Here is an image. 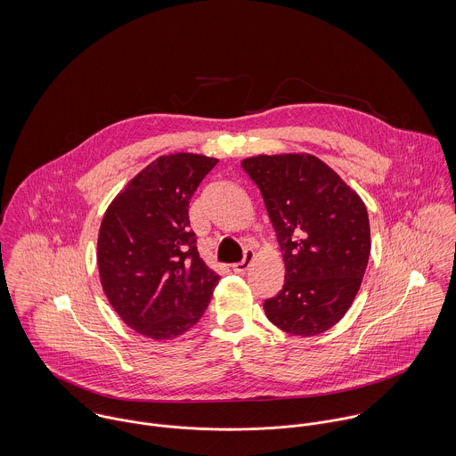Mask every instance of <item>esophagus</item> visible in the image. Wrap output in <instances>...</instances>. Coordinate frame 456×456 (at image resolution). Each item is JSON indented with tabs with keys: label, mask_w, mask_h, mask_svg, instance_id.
I'll list each match as a JSON object with an SVG mask.
<instances>
[{
	"label": "esophagus",
	"mask_w": 456,
	"mask_h": 456,
	"mask_svg": "<svg viewBox=\"0 0 456 456\" xmlns=\"http://www.w3.org/2000/svg\"><path fill=\"white\" fill-rule=\"evenodd\" d=\"M253 261H255V253H253V251H246L244 260L239 261V263H233V265H232V270H233L235 273H244V272L251 266Z\"/></svg>",
	"instance_id": "1"
}]
</instances>
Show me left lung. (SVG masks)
I'll return each mask as SVG.
<instances>
[{
  "instance_id": "left-lung-1",
  "label": "left lung",
  "mask_w": 456,
  "mask_h": 456,
  "mask_svg": "<svg viewBox=\"0 0 456 456\" xmlns=\"http://www.w3.org/2000/svg\"><path fill=\"white\" fill-rule=\"evenodd\" d=\"M242 168L260 188L286 266L265 314L289 335H320L344 318L362 286L370 256L367 207L313 154H260L242 159Z\"/></svg>"
}]
</instances>
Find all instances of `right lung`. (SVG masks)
<instances>
[{
    "label": "right lung",
    "instance_id": "obj_1",
    "mask_svg": "<svg viewBox=\"0 0 456 456\" xmlns=\"http://www.w3.org/2000/svg\"><path fill=\"white\" fill-rule=\"evenodd\" d=\"M217 159L175 152L136 174L109 205L98 233L103 291L131 330L183 335L203 316L219 275L200 258L190 200Z\"/></svg>",
    "mask_w": 456,
    "mask_h": 456
}]
</instances>
